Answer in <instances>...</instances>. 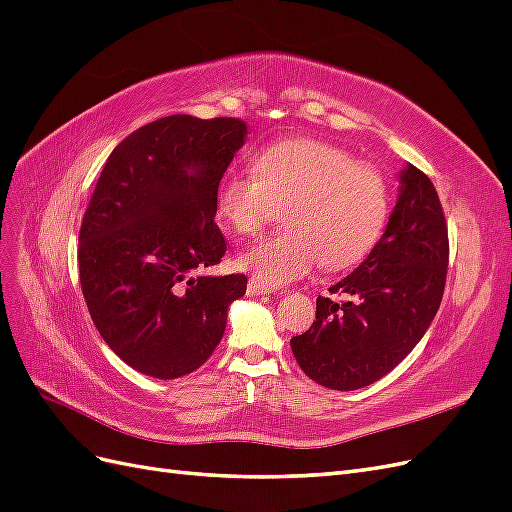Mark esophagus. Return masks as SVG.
Instances as JSON below:
<instances>
[{
  "mask_svg": "<svg viewBox=\"0 0 512 512\" xmlns=\"http://www.w3.org/2000/svg\"><path fill=\"white\" fill-rule=\"evenodd\" d=\"M269 292H275L273 288H269V286H265L262 282H258V280H250V284H247V294H250V297H260V294H269Z\"/></svg>",
  "mask_w": 512,
  "mask_h": 512,
  "instance_id": "34e87169",
  "label": "esophagus"
}]
</instances>
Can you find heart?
<instances>
[{
  "label": "heart",
  "mask_w": 512,
  "mask_h": 512,
  "mask_svg": "<svg viewBox=\"0 0 512 512\" xmlns=\"http://www.w3.org/2000/svg\"><path fill=\"white\" fill-rule=\"evenodd\" d=\"M254 175L228 173L218 211L232 232L254 237L284 209L286 232L247 247L237 267L265 286L359 262L389 218V188L380 170L318 138H288L258 149Z\"/></svg>",
  "instance_id": "heart-1"
}]
</instances>
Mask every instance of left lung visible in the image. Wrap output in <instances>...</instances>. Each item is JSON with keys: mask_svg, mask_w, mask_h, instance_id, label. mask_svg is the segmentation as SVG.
<instances>
[{"mask_svg": "<svg viewBox=\"0 0 512 512\" xmlns=\"http://www.w3.org/2000/svg\"><path fill=\"white\" fill-rule=\"evenodd\" d=\"M399 194L374 250L316 299L309 331L290 339L294 359L314 382L356 391L397 367L436 316L448 267V230L431 179L412 164L399 173Z\"/></svg>", "mask_w": 512, "mask_h": 512, "instance_id": "8db88e82", "label": "left lung"}]
</instances>
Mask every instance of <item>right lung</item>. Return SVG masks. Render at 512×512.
<instances>
[{
	"instance_id": "right-lung-1",
	"label": "right lung",
	"mask_w": 512,
	"mask_h": 512,
	"mask_svg": "<svg viewBox=\"0 0 512 512\" xmlns=\"http://www.w3.org/2000/svg\"><path fill=\"white\" fill-rule=\"evenodd\" d=\"M241 119L170 115L108 156L79 232V273L98 333L145 376L175 380L203 365L226 329L245 275L218 265V188L245 143Z\"/></svg>"
}]
</instances>
